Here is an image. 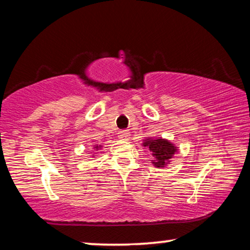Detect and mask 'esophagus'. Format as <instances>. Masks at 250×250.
I'll list each match as a JSON object with an SVG mask.
<instances>
[{
	"label": "esophagus",
	"instance_id": "obj_1",
	"mask_svg": "<svg viewBox=\"0 0 250 250\" xmlns=\"http://www.w3.org/2000/svg\"><path fill=\"white\" fill-rule=\"evenodd\" d=\"M130 137V132L128 130H120L119 132H118V138L120 139V140H128Z\"/></svg>",
	"mask_w": 250,
	"mask_h": 250
}]
</instances>
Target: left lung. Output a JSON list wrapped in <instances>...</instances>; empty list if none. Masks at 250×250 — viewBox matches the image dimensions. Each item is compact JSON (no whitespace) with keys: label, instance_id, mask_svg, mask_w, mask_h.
Listing matches in <instances>:
<instances>
[{"label":"left lung","instance_id":"8db88e82","mask_svg":"<svg viewBox=\"0 0 250 250\" xmlns=\"http://www.w3.org/2000/svg\"><path fill=\"white\" fill-rule=\"evenodd\" d=\"M143 146L149 147L152 155H153V163L155 167H164V166L172 159L173 154L176 152V147L171 142L164 139H156V140H147Z\"/></svg>","mask_w":250,"mask_h":250}]
</instances>
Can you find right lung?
I'll return each instance as SVG.
<instances>
[{
  "mask_svg": "<svg viewBox=\"0 0 250 250\" xmlns=\"http://www.w3.org/2000/svg\"><path fill=\"white\" fill-rule=\"evenodd\" d=\"M98 147H100V146H96V149H97V150H99V149H98Z\"/></svg>",
  "mask_w": 250,
  "mask_h": 250,
  "instance_id": "right-lung-1",
  "label": "right lung"
}]
</instances>
